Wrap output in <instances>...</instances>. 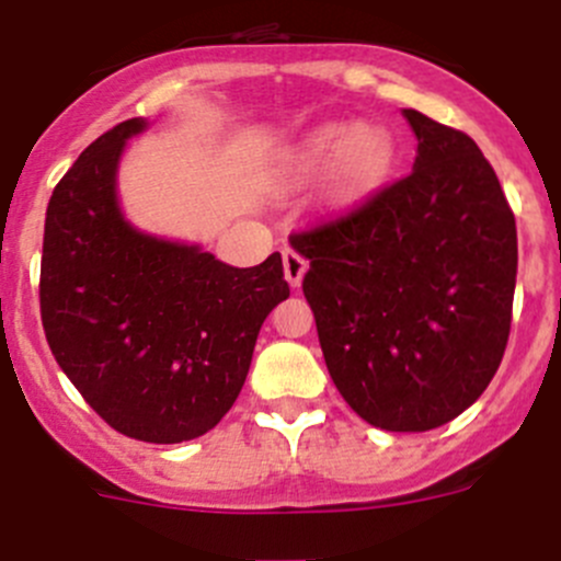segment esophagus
I'll return each instance as SVG.
<instances>
[{
	"label": "esophagus",
	"instance_id": "1",
	"mask_svg": "<svg viewBox=\"0 0 561 561\" xmlns=\"http://www.w3.org/2000/svg\"><path fill=\"white\" fill-rule=\"evenodd\" d=\"M282 265H285L287 285H290V287L301 285V279H304V274H307L309 263L301 257V254L296 252V249H285V252H282Z\"/></svg>",
	"mask_w": 561,
	"mask_h": 561
}]
</instances>
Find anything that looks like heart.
<instances>
[{
  "instance_id": "1",
  "label": "heart",
  "mask_w": 561,
  "mask_h": 561,
  "mask_svg": "<svg viewBox=\"0 0 561 561\" xmlns=\"http://www.w3.org/2000/svg\"><path fill=\"white\" fill-rule=\"evenodd\" d=\"M391 148L383 130L358 125L331 123L312 134L293 150L290 172L301 181L318 178L334 164V192L340 197H353L383 178L389 167Z\"/></svg>"
}]
</instances>
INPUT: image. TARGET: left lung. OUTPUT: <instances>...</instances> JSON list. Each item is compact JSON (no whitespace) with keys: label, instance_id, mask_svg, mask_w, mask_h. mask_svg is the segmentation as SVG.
I'll list each match as a JSON object with an SVG mask.
<instances>
[{"label":"left lung","instance_id":"obj_1","mask_svg":"<svg viewBox=\"0 0 561 561\" xmlns=\"http://www.w3.org/2000/svg\"><path fill=\"white\" fill-rule=\"evenodd\" d=\"M416 161L336 219L293 232L331 380L380 431L453 422L502 364L518 232L469 134L405 108Z\"/></svg>","mask_w":561,"mask_h":561}]
</instances>
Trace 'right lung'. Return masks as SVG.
<instances>
[{
  "label": "right lung",
  "instance_id": "add662e5",
  "mask_svg": "<svg viewBox=\"0 0 561 561\" xmlns=\"http://www.w3.org/2000/svg\"><path fill=\"white\" fill-rule=\"evenodd\" d=\"M142 128L134 117L98 136L54 188L41 320L62 373L108 427L181 444L230 411L260 325L290 287L279 252L232 268L123 219L114 175L125 139Z\"/></svg>",
  "mask_w": 561,
  "mask_h": 561
}]
</instances>
